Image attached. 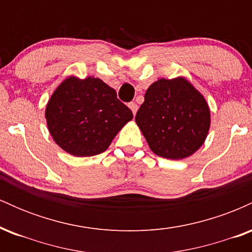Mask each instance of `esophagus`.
Listing matches in <instances>:
<instances>
[{"label": "esophagus", "instance_id": "esophagus-1", "mask_svg": "<svg viewBox=\"0 0 252 252\" xmlns=\"http://www.w3.org/2000/svg\"><path fill=\"white\" fill-rule=\"evenodd\" d=\"M128 106L130 108V110H131L132 111V114H136V112H137V104H136L135 102H130L129 104H128Z\"/></svg>", "mask_w": 252, "mask_h": 252}]
</instances>
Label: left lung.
Instances as JSON below:
<instances>
[{"mask_svg": "<svg viewBox=\"0 0 252 252\" xmlns=\"http://www.w3.org/2000/svg\"><path fill=\"white\" fill-rule=\"evenodd\" d=\"M135 121L156 155L179 160L200 148L211 120L204 97L178 78L150 85Z\"/></svg>", "mask_w": 252, "mask_h": 252, "instance_id": "left-lung-1", "label": "left lung"}]
</instances>
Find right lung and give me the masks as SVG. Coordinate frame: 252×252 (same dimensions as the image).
<instances>
[{"instance_id": "add662e5", "label": "right lung", "mask_w": 252, "mask_h": 252, "mask_svg": "<svg viewBox=\"0 0 252 252\" xmlns=\"http://www.w3.org/2000/svg\"><path fill=\"white\" fill-rule=\"evenodd\" d=\"M131 118V110L118 99L116 91L92 77L66 79L46 108L54 141L74 156L103 153Z\"/></svg>"}]
</instances>
